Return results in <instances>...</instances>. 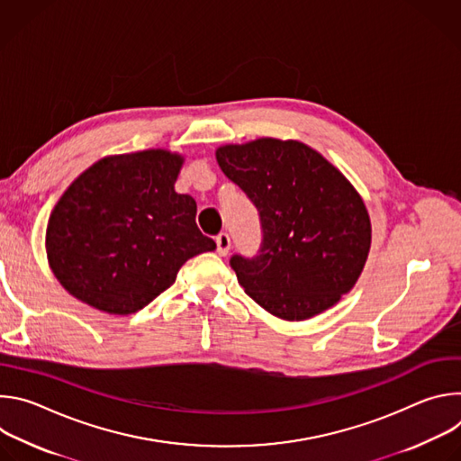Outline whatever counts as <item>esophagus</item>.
Here are the masks:
<instances>
[{"mask_svg":"<svg viewBox=\"0 0 461 461\" xmlns=\"http://www.w3.org/2000/svg\"><path fill=\"white\" fill-rule=\"evenodd\" d=\"M215 242H217V251H219V255H228L230 246H231V239H230V235L222 231V233H219V235H217Z\"/></svg>","mask_w":461,"mask_h":461,"instance_id":"esophagus-1","label":"esophagus"}]
</instances>
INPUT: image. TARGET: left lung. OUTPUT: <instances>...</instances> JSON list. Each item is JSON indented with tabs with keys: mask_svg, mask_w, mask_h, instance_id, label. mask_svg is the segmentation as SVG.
Instances as JSON below:
<instances>
[{
	"mask_svg": "<svg viewBox=\"0 0 461 461\" xmlns=\"http://www.w3.org/2000/svg\"><path fill=\"white\" fill-rule=\"evenodd\" d=\"M217 162L258 213L260 248L230 258L257 304L303 321L352 290L370 249V219L330 162L301 142L276 139L222 146Z\"/></svg>",
	"mask_w": 461,
	"mask_h": 461,
	"instance_id": "left-lung-1",
	"label": "left lung"
}]
</instances>
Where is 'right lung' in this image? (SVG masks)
<instances>
[{"label":"right lung","mask_w":461,"mask_h":461,"mask_svg":"<svg viewBox=\"0 0 461 461\" xmlns=\"http://www.w3.org/2000/svg\"><path fill=\"white\" fill-rule=\"evenodd\" d=\"M182 157L153 149L107 157L61 194L47 257L61 286L107 313H133L167 290L184 262L215 249L175 191Z\"/></svg>","instance_id":"add662e5"}]
</instances>
